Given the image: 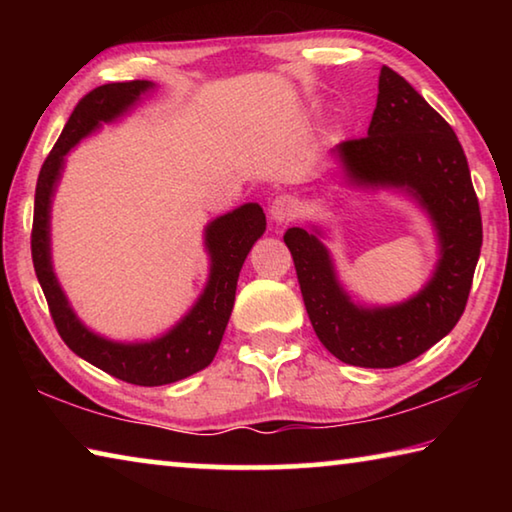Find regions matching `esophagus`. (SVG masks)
I'll list each match as a JSON object with an SVG mask.
<instances>
[{"label": "esophagus", "mask_w": 512, "mask_h": 512, "mask_svg": "<svg viewBox=\"0 0 512 512\" xmlns=\"http://www.w3.org/2000/svg\"><path fill=\"white\" fill-rule=\"evenodd\" d=\"M298 210H300L298 201H296V198H293V196H289V194L275 196L273 201H271V205H268V214H271V219H273L275 223H280V225L296 219Z\"/></svg>", "instance_id": "esophagus-1"}]
</instances>
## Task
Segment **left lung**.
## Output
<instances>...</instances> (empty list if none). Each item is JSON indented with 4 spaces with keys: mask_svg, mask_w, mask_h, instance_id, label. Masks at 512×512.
<instances>
[{
    "mask_svg": "<svg viewBox=\"0 0 512 512\" xmlns=\"http://www.w3.org/2000/svg\"><path fill=\"white\" fill-rule=\"evenodd\" d=\"M348 183L402 189L436 228L440 259L413 298L391 307L354 305L318 228H289L302 300L320 343L361 368H395L420 357L463 316L481 255V212L470 167L452 126L391 67H381L366 137L336 144Z\"/></svg>",
    "mask_w": 512,
    "mask_h": 512,
    "instance_id": "8db88e82",
    "label": "left lung"
}]
</instances>
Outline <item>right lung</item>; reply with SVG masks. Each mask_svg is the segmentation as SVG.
I'll use <instances>...</instances> for the list:
<instances>
[{
	"label": "right lung",
	"mask_w": 512,
	"mask_h": 512,
	"mask_svg": "<svg viewBox=\"0 0 512 512\" xmlns=\"http://www.w3.org/2000/svg\"><path fill=\"white\" fill-rule=\"evenodd\" d=\"M153 88L155 85L151 81L106 83L76 103L72 117L67 119L56 146L40 169L31 232L33 268H36L60 339L92 366L135 386L173 384V381L185 379L210 366L221 345L232 305H235L241 266H244L250 248L266 230V216L257 203L241 205L207 225L205 248L210 253V277L189 314L160 339L119 343L103 339L81 323L74 309L69 307L56 280L54 266H51V198H54L69 149H74L83 137L97 131L101 124H110L131 110L142 99V94Z\"/></svg>",
	"instance_id": "obj_1"
}]
</instances>
